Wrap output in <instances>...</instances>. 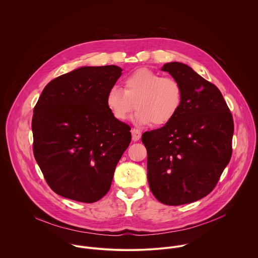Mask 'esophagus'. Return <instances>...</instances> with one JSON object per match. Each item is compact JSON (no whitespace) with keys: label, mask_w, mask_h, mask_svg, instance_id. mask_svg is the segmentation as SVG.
I'll list each match as a JSON object with an SVG mask.
<instances>
[{"label":"esophagus","mask_w":258,"mask_h":258,"mask_svg":"<svg viewBox=\"0 0 258 258\" xmlns=\"http://www.w3.org/2000/svg\"><path fill=\"white\" fill-rule=\"evenodd\" d=\"M131 134H132V140L134 141V142H136V141H139L140 140V138H141V132L138 130V129H135V128H133L132 130H131Z\"/></svg>","instance_id":"34e87169"}]
</instances>
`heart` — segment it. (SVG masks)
I'll return each mask as SVG.
<instances>
[{"mask_svg": "<svg viewBox=\"0 0 258 258\" xmlns=\"http://www.w3.org/2000/svg\"><path fill=\"white\" fill-rule=\"evenodd\" d=\"M105 101L118 121H125L135 107L134 123L141 126L152 123L155 127H162L169 124L180 110L183 89L173 77H162L148 69H140L123 80V89L111 87Z\"/></svg>", "mask_w": 258, "mask_h": 258, "instance_id": "heart-1", "label": "heart"}]
</instances>
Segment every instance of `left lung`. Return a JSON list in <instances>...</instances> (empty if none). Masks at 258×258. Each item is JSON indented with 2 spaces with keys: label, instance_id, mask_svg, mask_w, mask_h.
Listing matches in <instances>:
<instances>
[{
  "label": "left lung",
  "instance_id": "1",
  "mask_svg": "<svg viewBox=\"0 0 258 258\" xmlns=\"http://www.w3.org/2000/svg\"><path fill=\"white\" fill-rule=\"evenodd\" d=\"M182 86L176 117L147 131L148 183L164 205L180 206L208 196L231 157L232 115L219 88L188 66L173 61L161 69Z\"/></svg>",
  "mask_w": 258,
  "mask_h": 258
}]
</instances>
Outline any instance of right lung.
Wrapping results in <instances>:
<instances>
[{
    "instance_id": "obj_1",
    "label": "right lung",
    "mask_w": 258,
    "mask_h": 258,
    "mask_svg": "<svg viewBox=\"0 0 258 258\" xmlns=\"http://www.w3.org/2000/svg\"><path fill=\"white\" fill-rule=\"evenodd\" d=\"M122 74L116 66L82 67L51 80L34 109V155L57 195L94 203L110 188L131 128L116 120L106 94Z\"/></svg>"
}]
</instances>
